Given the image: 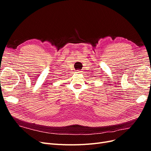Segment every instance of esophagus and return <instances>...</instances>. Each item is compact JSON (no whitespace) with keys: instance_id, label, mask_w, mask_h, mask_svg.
Here are the masks:
<instances>
[{"instance_id":"1","label":"esophagus","mask_w":151,"mask_h":151,"mask_svg":"<svg viewBox=\"0 0 151 151\" xmlns=\"http://www.w3.org/2000/svg\"><path fill=\"white\" fill-rule=\"evenodd\" d=\"M82 72H82L81 70H77V73H78V74H81Z\"/></svg>"}]
</instances>
